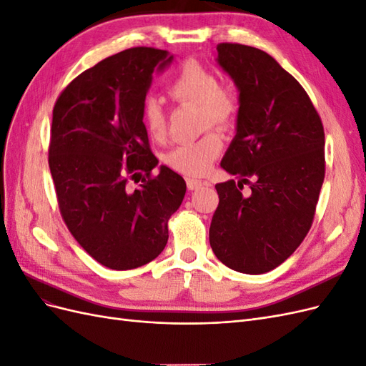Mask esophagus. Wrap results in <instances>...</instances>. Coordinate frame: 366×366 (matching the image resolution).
<instances>
[{
	"mask_svg": "<svg viewBox=\"0 0 366 366\" xmlns=\"http://www.w3.org/2000/svg\"><path fill=\"white\" fill-rule=\"evenodd\" d=\"M186 184H187V189H189V191H197L203 186H207L209 183L203 182V180H198V179H186Z\"/></svg>",
	"mask_w": 366,
	"mask_h": 366,
	"instance_id": "esophagus-1",
	"label": "esophagus"
}]
</instances>
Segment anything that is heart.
<instances>
[{
    "label": "heart",
    "mask_w": 366,
    "mask_h": 366,
    "mask_svg": "<svg viewBox=\"0 0 366 366\" xmlns=\"http://www.w3.org/2000/svg\"><path fill=\"white\" fill-rule=\"evenodd\" d=\"M168 94L177 102L200 105L203 127L227 128L239 113V97L230 85L219 84L217 74L198 61L189 59L168 84ZM142 124L152 140L166 134V116L157 99H147L142 105ZM223 142L215 132L175 147L166 162L177 172L198 177L209 171L221 151Z\"/></svg>",
    "instance_id": "obj_1"
}]
</instances>
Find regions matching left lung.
<instances>
[{
  "label": "left lung",
  "instance_id": "left-lung-1",
  "mask_svg": "<svg viewBox=\"0 0 366 366\" xmlns=\"http://www.w3.org/2000/svg\"><path fill=\"white\" fill-rule=\"evenodd\" d=\"M217 51L239 92L237 134L221 160L238 182L215 184L209 242L229 269L259 274L289 258L313 224L325 177L324 127L301 84L270 54L230 42Z\"/></svg>",
  "mask_w": 366,
  "mask_h": 366
}]
</instances>
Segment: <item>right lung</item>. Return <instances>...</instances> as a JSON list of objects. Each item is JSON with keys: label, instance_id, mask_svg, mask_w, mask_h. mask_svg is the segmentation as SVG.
<instances>
[{"label": "right lung", "instance_id": "add662e5", "mask_svg": "<svg viewBox=\"0 0 366 366\" xmlns=\"http://www.w3.org/2000/svg\"><path fill=\"white\" fill-rule=\"evenodd\" d=\"M172 59L152 47L113 54L74 77L53 108L49 166L61 215L81 247L108 269L156 259L186 192L168 166L152 175L159 160L142 124L152 73ZM137 176L142 183L131 190L127 182Z\"/></svg>", "mask_w": 366, "mask_h": 366}]
</instances>
